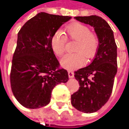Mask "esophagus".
I'll return each instance as SVG.
<instances>
[{"label": "esophagus", "instance_id": "34e87169", "mask_svg": "<svg viewBox=\"0 0 129 129\" xmlns=\"http://www.w3.org/2000/svg\"><path fill=\"white\" fill-rule=\"evenodd\" d=\"M68 76H69V78H73V77H74V73H73L72 71L68 70Z\"/></svg>", "mask_w": 129, "mask_h": 129}]
</instances>
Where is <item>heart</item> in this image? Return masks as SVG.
I'll list each match as a JSON object with an SVG mask.
<instances>
[{
    "label": "heart",
    "mask_w": 129,
    "mask_h": 129,
    "mask_svg": "<svg viewBox=\"0 0 129 129\" xmlns=\"http://www.w3.org/2000/svg\"><path fill=\"white\" fill-rule=\"evenodd\" d=\"M65 34L66 36L61 30L56 31L51 38V46L55 54L60 56L66 51L68 39L76 41L73 48L76 52L68 54L61 59L63 68L73 70L83 64L85 57L87 60L93 58L99 47L100 40L97 35L91 32L88 26L79 22L68 25Z\"/></svg>",
    "instance_id": "b5f03b06"
}]
</instances>
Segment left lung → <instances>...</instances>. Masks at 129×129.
Instances as JSON below:
<instances>
[{"label": "left lung", "instance_id": "obj_1", "mask_svg": "<svg viewBox=\"0 0 129 129\" xmlns=\"http://www.w3.org/2000/svg\"><path fill=\"white\" fill-rule=\"evenodd\" d=\"M75 19L93 27L100 44L93 61L75 72L80 87L71 95V103L81 112L94 113L106 104L113 91L118 69L117 46L113 31L102 17L92 15Z\"/></svg>", "mask_w": 129, "mask_h": 129}]
</instances>
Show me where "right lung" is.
Here are the masks:
<instances>
[{"mask_svg": "<svg viewBox=\"0 0 129 129\" xmlns=\"http://www.w3.org/2000/svg\"><path fill=\"white\" fill-rule=\"evenodd\" d=\"M71 16L38 13L18 33L10 82L16 100L29 109L50 102L53 88L68 81V71L60 68L51 46L52 36Z\"/></svg>", "mask_w": 129, "mask_h": 129, "instance_id": "obj_1", "label": "right lung"}]
</instances>
